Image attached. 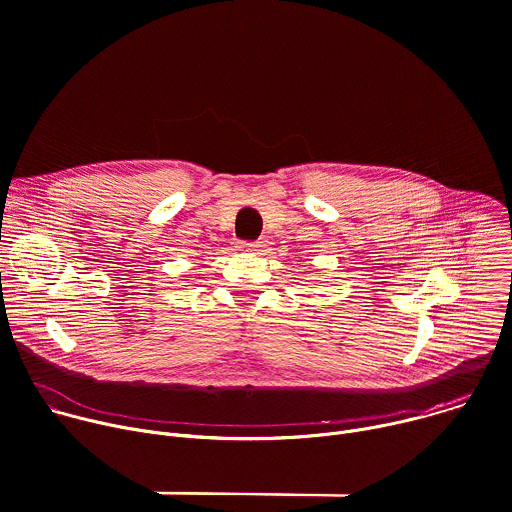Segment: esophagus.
Returning <instances> with one entry per match:
<instances>
[{
	"instance_id": "1",
	"label": "esophagus",
	"mask_w": 512,
	"mask_h": 512,
	"mask_svg": "<svg viewBox=\"0 0 512 512\" xmlns=\"http://www.w3.org/2000/svg\"><path fill=\"white\" fill-rule=\"evenodd\" d=\"M257 247H259V243H249V241H241V243L237 245V249H239V251H243V253L257 251Z\"/></svg>"
}]
</instances>
